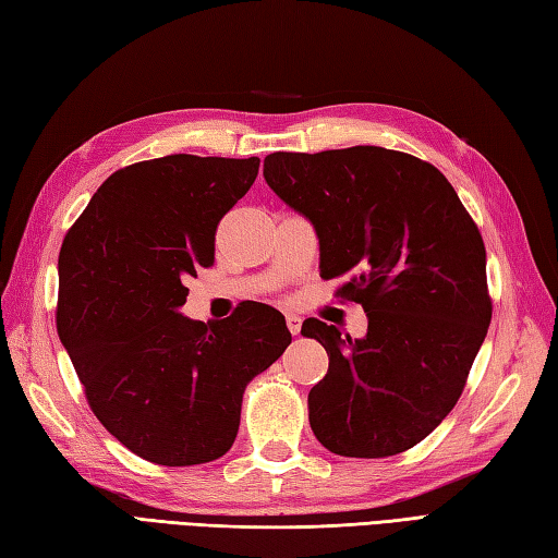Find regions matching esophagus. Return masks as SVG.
I'll return each mask as SVG.
<instances>
[{
	"mask_svg": "<svg viewBox=\"0 0 558 558\" xmlns=\"http://www.w3.org/2000/svg\"><path fill=\"white\" fill-rule=\"evenodd\" d=\"M284 320H288V330L292 332V335H300V330H302V318L296 316V314H288L284 316Z\"/></svg>",
	"mask_w": 558,
	"mask_h": 558,
	"instance_id": "1",
	"label": "esophagus"
}]
</instances>
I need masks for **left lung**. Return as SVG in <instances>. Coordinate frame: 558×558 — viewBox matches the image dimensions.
<instances>
[{"label":"left lung","instance_id":"obj_1","mask_svg":"<svg viewBox=\"0 0 558 558\" xmlns=\"http://www.w3.org/2000/svg\"><path fill=\"white\" fill-rule=\"evenodd\" d=\"M268 187L316 230L320 276L366 311L364 338L306 318L328 352L308 423L332 454L383 459L430 435L459 401L492 318L477 226L435 166L385 147L274 151Z\"/></svg>","mask_w":558,"mask_h":558}]
</instances>
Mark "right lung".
Instances as JSON below:
<instances>
[{
	"instance_id": "right-lung-1",
	"label": "right lung",
	"mask_w": 558,
	"mask_h": 558,
	"mask_svg": "<svg viewBox=\"0 0 558 558\" xmlns=\"http://www.w3.org/2000/svg\"><path fill=\"white\" fill-rule=\"evenodd\" d=\"M256 173V157L171 154L125 166L61 244L59 340L101 425L151 463L223 457L244 387L292 342L268 304L209 323L180 314L185 280L214 264L218 220Z\"/></svg>"
}]
</instances>
